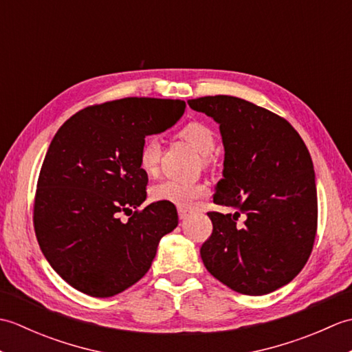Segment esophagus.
Here are the masks:
<instances>
[{
    "instance_id": "obj_1",
    "label": "esophagus",
    "mask_w": 352,
    "mask_h": 352,
    "mask_svg": "<svg viewBox=\"0 0 352 352\" xmlns=\"http://www.w3.org/2000/svg\"><path fill=\"white\" fill-rule=\"evenodd\" d=\"M190 216V212H188V210H184V208H178V218H180L182 221H184V219H188Z\"/></svg>"
}]
</instances>
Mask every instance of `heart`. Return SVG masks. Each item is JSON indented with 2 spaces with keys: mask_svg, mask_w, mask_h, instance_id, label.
I'll return each mask as SVG.
<instances>
[{
  "mask_svg": "<svg viewBox=\"0 0 352 352\" xmlns=\"http://www.w3.org/2000/svg\"><path fill=\"white\" fill-rule=\"evenodd\" d=\"M180 138L195 149V151L208 157L216 148V138L212 129L201 122H190L180 131ZM160 142L155 138H148L140 146L139 164L146 174H154L159 168ZM206 193V188L195 183H183L175 180H164L151 189V198L159 203H168L180 208L195 207L198 199Z\"/></svg>",
  "mask_w": 352,
  "mask_h": 352,
  "instance_id": "1",
  "label": "heart"
}]
</instances>
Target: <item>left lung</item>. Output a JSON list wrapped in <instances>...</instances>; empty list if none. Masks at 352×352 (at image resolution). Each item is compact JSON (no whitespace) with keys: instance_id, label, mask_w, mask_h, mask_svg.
<instances>
[{"instance_id":"8db88e82","label":"left lung","mask_w":352,"mask_h":352,"mask_svg":"<svg viewBox=\"0 0 352 352\" xmlns=\"http://www.w3.org/2000/svg\"><path fill=\"white\" fill-rule=\"evenodd\" d=\"M188 104L219 125L226 153L213 201L239 208L207 213L213 233L201 258L239 294H271L301 272L315 242L318 195L309 149L286 119L246 100L216 95ZM241 212L245 221L237 224Z\"/></svg>"}]
</instances>
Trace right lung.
Here are the masks:
<instances>
[{"mask_svg":"<svg viewBox=\"0 0 352 352\" xmlns=\"http://www.w3.org/2000/svg\"><path fill=\"white\" fill-rule=\"evenodd\" d=\"M184 109L182 100L104 102L71 116L51 140L34 230L45 258L74 289L95 298L121 294L148 272L162 237L178 226L172 204L157 201L138 212L148 184L139 151ZM119 212L132 216L122 223Z\"/></svg>","mask_w":352,"mask_h":352,"instance_id":"right-lung-1","label":"right lung"}]
</instances>
